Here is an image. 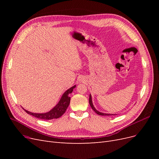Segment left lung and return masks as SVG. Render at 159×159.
<instances>
[{"label": "left lung", "mask_w": 159, "mask_h": 159, "mask_svg": "<svg viewBox=\"0 0 159 159\" xmlns=\"http://www.w3.org/2000/svg\"><path fill=\"white\" fill-rule=\"evenodd\" d=\"M89 105H90V106H91V107L92 108V109L94 111L97 113V114H98V115H117V114H110V113H102V112H99V111H98L96 109L95 107H94V106H93V103H92V98H91V94L89 95Z\"/></svg>", "instance_id": "obj_1"}]
</instances>
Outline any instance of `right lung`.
Returning a JSON list of instances; mask_svg holds the SVG:
<instances>
[{"instance_id":"1","label":"right lung","mask_w":159,"mask_h":159,"mask_svg":"<svg viewBox=\"0 0 159 159\" xmlns=\"http://www.w3.org/2000/svg\"><path fill=\"white\" fill-rule=\"evenodd\" d=\"M75 88V85L71 87L69 89L65 91V93L62 95L61 98L56 106L51 109L50 111L44 113H34L28 111L27 110H25V111L28 113L30 114L32 116L35 117L36 118L40 119H45V120H50L53 119H57L60 117L62 115H63L69 106L70 103V95L72 93L73 89Z\"/></svg>"}]
</instances>
